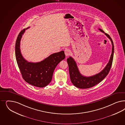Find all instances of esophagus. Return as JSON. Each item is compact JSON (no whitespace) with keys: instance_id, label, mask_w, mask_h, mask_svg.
I'll list each match as a JSON object with an SVG mask.
<instances>
[{"instance_id":"obj_1","label":"esophagus","mask_w":125,"mask_h":125,"mask_svg":"<svg viewBox=\"0 0 125 125\" xmlns=\"http://www.w3.org/2000/svg\"><path fill=\"white\" fill-rule=\"evenodd\" d=\"M64 52L65 54V55H66V56H69V55H70V54L71 53V51H70V50L67 49L65 50Z\"/></svg>"}]
</instances>
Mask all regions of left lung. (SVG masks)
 <instances>
[{"label":"left lung","mask_w":125,"mask_h":125,"mask_svg":"<svg viewBox=\"0 0 125 125\" xmlns=\"http://www.w3.org/2000/svg\"><path fill=\"white\" fill-rule=\"evenodd\" d=\"M99 30L102 32L104 33L111 41L112 48L110 59L104 69L101 71L100 72L92 76L86 77L82 75L80 73L77 66L76 63L72 57L70 56L67 59V62L69 65V72L70 80L73 84L77 88L86 89L94 86L100 83L104 79L108 74L111 69L113 62L114 52V46L113 40L109 34L105 33L103 30L100 28H99Z\"/></svg>","instance_id":"obj_1"}]
</instances>
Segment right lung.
I'll list each match as a JSON object with an SVG mask.
<instances>
[{
  "mask_svg": "<svg viewBox=\"0 0 125 125\" xmlns=\"http://www.w3.org/2000/svg\"><path fill=\"white\" fill-rule=\"evenodd\" d=\"M25 28L21 31L17 38L15 46L16 62L23 79L30 85L44 87L51 82L56 66L65 58L64 51L55 53L38 62H28L22 56L20 41Z\"/></svg>",
  "mask_w": 125,
  "mask_h": 125,
  "instance_id": "1",
  "label": "right lung"
}]
</instances>
